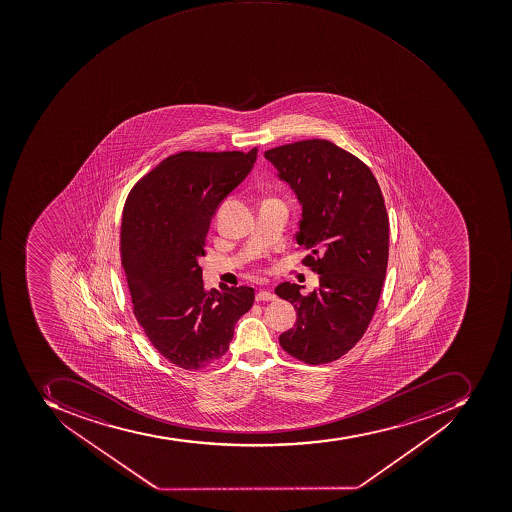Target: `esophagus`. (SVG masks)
Instances as JSON below:
<instances>
[{
	"label": "esophagus",
	"mask_w": 512,
	"mask_h": 512,
	"mask_svg": "<svg viewBox=\"0 0 512 512\" xmlns=\"http://www.w3.org/2000/svg\"><path fill=\"white\" fill-rule=\"evenodd\" d=\"M255 298H257V302H273V300H276V295L270 290H258Z\"/></svg>",
	"instance_id": "esophagus-1"
}]
</instances>
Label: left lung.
<instances>
[{
    "label": "left lung",
    "instance_id": "obj_1",
    "mask_svg": "<svg viewBox=\"0 0 512 512\" xmlns=\"http://www.w3.org/2000/svg\"><path fill=\"white\" fill-rule=\"evenodd\" d=\"M302 204L298 246L319 289L302 295L282 282L276 295L297 309L279 337L282 349L309 365L337 361L372 321L386 276L389 218L375 175L361 159L329 140L289 143L265 151Z\"/></svg>",
    "mask_w": 512,
    "mask_h": 512
}]
</instances>
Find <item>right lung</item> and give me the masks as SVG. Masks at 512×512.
Returning <instances> with one entry per match:
<instances>
[{"label":"right lung","instance_id":"add662e5","mask_svg":"<svg viewBox=\"0 0 512 512\" xmlns=\"http://www.w3.org/2000/svg\"><path fill=\"white\" fill-rule=\"evenodd\" d=\"M258 148L182 151L135 183L121 222V265L135 319L180 369L199 370L228 351L252 287L204 289L199 257L218 204L252 171Z\"/></svg>","mask_w":512,"mask_h":512}]
</instances>
